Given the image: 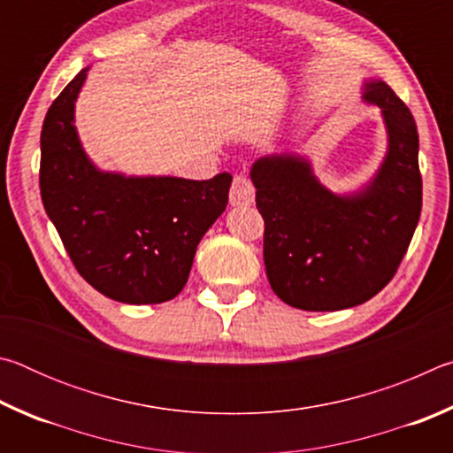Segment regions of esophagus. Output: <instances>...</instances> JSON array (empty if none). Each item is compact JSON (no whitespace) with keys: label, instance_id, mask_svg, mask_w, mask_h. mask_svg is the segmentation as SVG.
Returning <instances> with one entry per match:
<instances>
[{"label":"esophagus","instance_id":"1","mask_svg":"<svg viewBox=\"0 0 453 453\" xmlns=\"http://www.w3.org/2000/svg\"><path fill=\"white\" fill-rule=\"evenodd\" d=\"M256 199V188L248 175H235L232 181V189H229V203L232 205H251Z\"/></svg>","mask_w":453,"mask_h":453}]
</instances>
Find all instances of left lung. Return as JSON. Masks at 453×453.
Returning <instances> with one entry per match:
<instances>
[{"mask_svg": "<svg viewBox=\"0 0 453 453\" xmlns=\"http://www.w3.org/2000/svg\"><path fill=\"white\" fill-rule=\"evenodd\" d=\"M381 107L388 153L362 191L335 196L303 157L288 153L251 165L264 218V262L275 296L291 308L335 311L364 303L400 267L421 213L418 127L386 81L364 86Z\"/></svg>", "mask_w": 453, "mask_h": 453, "instance_id": "1", "label": "left lung"}]
</instances>
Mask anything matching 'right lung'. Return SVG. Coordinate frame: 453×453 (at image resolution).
I'll list each match as a JSON object with an SVG mask.
<instances>
[{
  "mask_svg": "<svg viewBox=\"0 0 453 453\" xmlns=\"http://www.w3.org/2000/svg\"><path fill=\"white\" fill-rule=\"evenodd\" d=\"M88 70L53 99L42 127L40 189L75 270L121 303H162L186 286L203 234L227 205L232 175L196 181L99 172L73 107Z\"/></svg>",
  "mask_w": 453,
  "mask_h": 453,
  "instance_id": "1",
  "label": "right lung"
}]
</instances>
